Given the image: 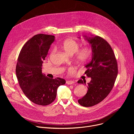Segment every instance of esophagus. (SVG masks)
Masks as SVG:
<instances>
[{
	"instance_id": "1",
	"label": "esophagus",
	"mask_w": 134,
	"mask_h": 134,
	"mask_svg": "<svg viewBox=\"0 0 134 134\" xmlns=\"http://www.w3.org/2000/svg\"><path fill=\"white\" fill-rule=\"evenodd\" d=\"M75 82L74 81H66V84H68V85L73 84Z\"/></svg>"
}]
</instances>
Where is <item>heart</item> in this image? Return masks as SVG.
I'll use <instances>...</instances> for the list:
<instances>
[{
  "mask_svg": "<svg viewBox=\"0 0 134 134\" xmlns=\"http://www.w3.org/2000/svg\"><path fill=\"white\" fill-rule=\"evenodd\" d=\"M60 47L66 53L72 55L76 52L75 58L78 62L84 63L87 61L92 55V50L90 48L85 47L78 50L80 44L77 42L73 39H66L60 45ZM55 51V49H53L51 54H53Z\"/></svg>",
  "mask_w": 134,
  "mask_h": 134,
  "instance_id": "1",
  "label": "heart"
}]
</instances>
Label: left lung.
Segmentation results:
<instances>
[{
	"mask_svg": "<svg viewBox=\"0 0 134 134\" xmlns=\"http://www.w3.org/2000/svg\"><path fill=\"white\" fill-rule=\"evenodd\" d=\"M83 37L91 45L92 59L85 66V74L91 80L87 83V93L78 102L89 107L103 101L110 93L118 75V65L112 49L103 38L97 35ZM77 83L85 84L86 82L80 80Z\"/></svg>",
	"mask_w": 134,
	"mask_h": 134,
	"instance_id": "left-lung-1",
	"label": "left lung"
}]
</instances>
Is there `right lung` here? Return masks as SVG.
<instances>
[{"label": "right lung", "mask_w": 134, "mask_h": 134, "mask_svg": "<svg viewBox=\"0 0 134 134\" xmlns=\"http://www.w3.org/2000/svg\"><path fill=\"white\" fill-rule=\"evenodd\" d=\"M54 37L44 34L34 35L23 46L18 57L16 74L19 84L26 97L37 105L53 102L57 88L66 83L63 79H50L42 72L43 61Z\"/></svg>", "instance_id": "1"}]
</instances>
